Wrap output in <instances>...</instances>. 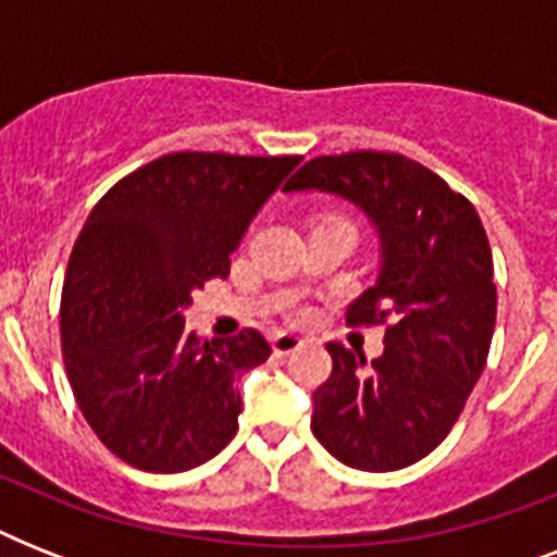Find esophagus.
<instances>
[{"instance_id":"esophagus-1","label":"esophagus","mask_w":557,"mask_h":557,"mask_svg":"<svg viewBox=\"0 0 557 557\" xmlns=\"http://www.w3.org/2000/svg\"><path fill=\"white\" fill-rule=\"evenodd\" d=\"M304 347V338L300 335H292V332H277V335H271V349L277 352V356H288V352H295V349Z\"/></svg>"}]
</instances>
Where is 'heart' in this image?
Wrapping results in <instances>:
<instances>
[{
  "label": "heart",
  "mask_w": 557,
  "mask_h": 557,
  "mask_svg": "<svg viewBox=\"0 0 557 557\" xmlns=\"http://www.w3.org/2000/svg\"><path fill=\"white\" fill-rule=\"evenodd\" d=\"M332 219H335V216H332Z\"/></svg>",
  "instance_id": "1"
}]
</instances>
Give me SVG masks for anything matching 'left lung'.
I'll use <instances>...</instances> for the list:
<instances>
[{
	"label": "left lung",
	"instance_id": "left-lung-1",
	"mask_svg": "<svg viewBox=\"0 0 557 557\" xmlns=\"http://www.w3.org/2000/svg\"><path fill=\"white\" fill-rule=\"evenodd\" d=\"M286 190L356 201L379 227L381 274L349 326H387L367 361L326 344L332 375L314 389L312 433L361 471H398L450 433L483 375L497 318L492 245L462 193L398 152L358 150L306 161Z\"/></svg>",
	"mask_w": 557,
	"mask_h": 557
}]
</instances>
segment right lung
I'll return each instance as SVG.
<instances>
[{
	"mask_svg": "<svg viewBox=\"0 0 557 557\" xmlns=\"http://www.w3.org/2000/svg\"><path fill=\"white\" fill-rule=\"evenodd\" d=\"M300 156L170 152L91 208L60 297L63 364L81 413L126 466L176 474L234 440L239 372L271 356L257 330L185 332L193 292L227 277L245 231Z\"/></svg>",
	"mask_w": 557,
	"mask_h": 557,
	"instance_id": "right-lung-1",
	"label": "right lung"
}]
</instances>
